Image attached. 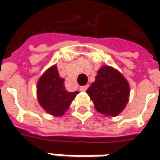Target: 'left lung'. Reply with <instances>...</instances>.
Returning a JSON list of instances; mask_svg holds the SVG:
<instances>
[{
    "instance_id": "8db88e82",
    "label": "left lung",
    "mask_w": 160,
    "mask_h": 160,
    "mask_svg": "<svg viewBox=\"0 0 160 160\" xmlns=\"http://www.w3.org/2000/svg\"><path fill=\"white\" fill-rule=\"evenodd\" d=\"M65 79L59 77L57 65L48 68L39 78L36 86L37 101L47 113L62 117L70 107L78 92H68Z\"/></svg>"
}]
</instances>
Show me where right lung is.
<instances>
[{"label": "right lung", "instance_id": "obj_1", "mask_svg": "<svg viewBox=\"0 0 160 160\" xmlns=\"http://www.w3.org/2000/svg\"><path fill=\"white\" fill-rule=\"evenodd\" d=\"M86 92L98 112L106 117H116L128 103L130 86L118 71L109 66H102Z\"/></svg>", "mask_w": 160, "mask_h": 160}]
</instances>
